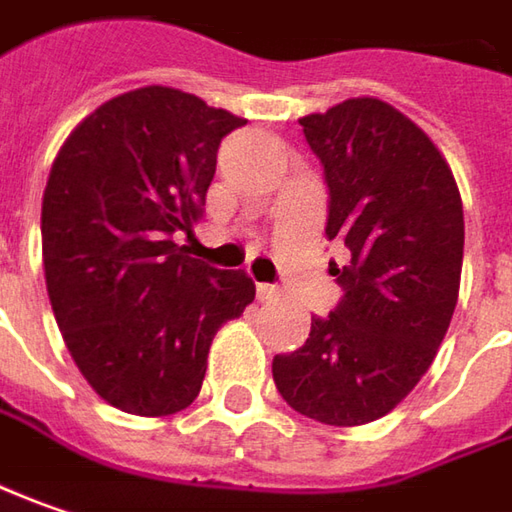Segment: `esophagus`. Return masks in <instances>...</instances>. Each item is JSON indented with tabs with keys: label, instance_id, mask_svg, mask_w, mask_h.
<instances>
[{
	"label": "esophagus",
	"instance_id": "1",
	"mask_svg": "<svg viewBox=\"0 0 512 512\" xmlns=\"http://www.w3.org/2000/svg\"><path fill=\"white\" fill-rule=\"evenodd\" d=\"M257 298L266 300V303H272V300L280 298V289L275 283H257Z\"/></svg>",
	"mask_w": 512,
	"mask_h": 512
}]
</instances>
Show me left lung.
Returning a JSON list of instances; mask_svg holds the SVG:
<instances>
[{
  "label": "left lung",
  "mask_w": 512,
  "mask_h": 512,
  "mask_svg": "<svg viewBox=\"0 0 512 512\" xmlns=\"http://www.w3.org/2000/svg\"><path fill=\"white\" fill-rule=\"evenodd\" d=\"M329 191V263L341 300L312 318L306 344L275 355L283 401L332 427L395 410L430 369L458 300L464 209L433 140L392 105L346 100L300 120Z\"/></svg>",
  "instance_id": "8db88e82"
}]
</instances>
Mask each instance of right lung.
Here are the masks:
<instances>
[{
	"label": "right lung",
	"mask_w": 512,
	"mask_h": 512,
	"mask_svg": "<svg viewBox=\"0 0 512 512\" xmlns=\"http://www.w3.org/2000/svg\"><path fill=\"white\" fill-rule=\"evenodd\" d=\"M240 125L148 85L100 105L56 154L42 197L48 298L79 372L117 410H186L214 332L255 300L243 269L174 243L203 214L220 140Z\"/></svg>",
	"instance_id": "1"
}]
</instances>
